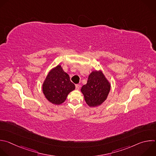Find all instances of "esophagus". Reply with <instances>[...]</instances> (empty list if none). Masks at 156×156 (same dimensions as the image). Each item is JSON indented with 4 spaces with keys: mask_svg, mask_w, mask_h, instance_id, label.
<instances>
[{
    "mask_svg": "<svg viewBox=\"0 0 156 156\" xmlns=\"http://www.w3.org/2000/svg\"><path fill=\"white\" fill-rule=\"evenodd\" d=\"M75 87H76V90H79L80 88V85H79V84H76V85H75Z\"/></svg>",
    "mask_w": 156,
    "mask_h": 156,
    "instance_id": "34e87169",
    "label": "esophagus"
}]
</instances>
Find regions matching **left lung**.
Instances as JSON below:
<instances>
[{"instance_id":"obj_1","label":"left lung","mask_w":156,"mask_h":156,"mask_svg":"<svg viewBox=\"0 0 156 156\" xmlns=\"http://www.w3.org/2000/svg\"><path fill=\"white\" fill-rule=\"evenodd\" d=\"M111 85L101 70L92 71L89 75L86 84L82 86L81 92L90 107L100 105L110 92Z\"/></svg>"}]
</instances>
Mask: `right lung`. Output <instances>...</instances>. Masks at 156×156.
<instances>
[{
	"label": "right lung",
	"instance_id": "obj_1",
	"mask_svg": "<svg viewBox=\"0 0 156 156\" xmlns=\"http://www.w3.org/2000/svg\"><path fill=\"white\" fill-rule=\"evenodd\" d=\"M43 92L47 100L55 105H60L65 101L68 94L75 89L69 75L61 66L58 65L50 70L43 85Z\"/></svg>",
	"mask_w": 156,
	"mask_h": 156
}]
</instances>
